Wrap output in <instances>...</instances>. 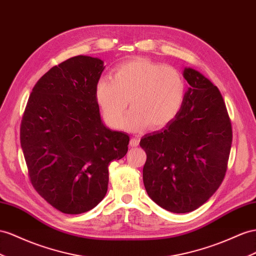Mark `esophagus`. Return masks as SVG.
Returning <instances> with one entry per match:
<instances>
[{
    "label": "esophagus",
    "mask_w": 256,
    "mask_h": 256,
    "mask_svg": "<svg viewBox=\"0 0 256 256\" xmlns=\"http://www.w3.org/2000/svg\"><path fill=\"white\" fill-rule=\"evenodd\" d=\"M138 144H140V140H138V138H136V137H132V138H130V147H137V146H138Z\"/></svg>",
    "instance_id": "esophagus-1"
}]
</instances>
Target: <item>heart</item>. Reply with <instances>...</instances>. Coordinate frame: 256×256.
<instances>
[{"instance_id":"heart-1","label":"heart","mask_w":256,"mask_h":256,"mask_svg":"<svg viewBox=\"0 0 256 256\" xmlns=\"http://www.w3.org/2000/svg\"><path fill=\"white\" fill-rule=\"evenodd\" d=\"M184 97L185 83L178 70L142 57L118 64L112 76H100L95 85L98 107L114 128L120 126L128 100L132 109L122 126L138 130L166 126L180 112Z\"/></svg>"}]
</instances>
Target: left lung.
<instances>
[{
  "label": "left lung",
  "instance_id": "obj_1",
  "mask_svg": "<svg viewBox=\"0 0 256 256\" xmlns=\"http://www.w3.org/2000/svg\"><path fill=\"white\" fill-rule=\"evenodd\" d=\"M190 86L180 112L160 130L142 137L147 160L142 180L148 196L173 213L201 206L226 173L232 123L218 88L199 71L184 68Z\"/></svg>",
  "mask_w": 256,
  "mask_h": 256
}]
</instances>
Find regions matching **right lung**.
I'll use <instances>...</instances> for the list:
<instances>
[{"label": "right lung", "instance_id": "add662e5", "mask_svg": "<svg viewBox=\"0 0 256 256\" xmlns=\"http://www.w3.org/2000/svg\"><path fill=\"white\" fill-rule=\"evenodd\" d=\"M100 58L78 55L36 82L20 126L30 180L52 206L66 214L95 208L107 194L111 161L128 152L130 137L102 123L95 85Z\"/></svg>", "mask_w": 256, "mask_h": 256}]
</instances>
